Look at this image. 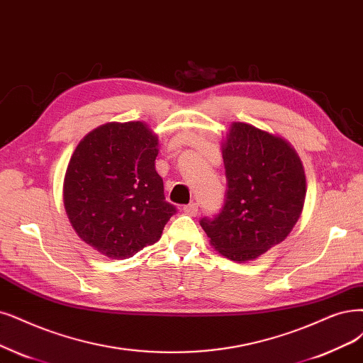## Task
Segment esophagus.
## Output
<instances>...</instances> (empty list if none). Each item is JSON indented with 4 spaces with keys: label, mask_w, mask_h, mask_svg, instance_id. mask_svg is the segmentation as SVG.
<instances>
[{
    "label": "esophagus",
    "mask_w": 363,
    "mask_h": 363,
    "mask_svg": "<svg viewBox=\"0 0 363 363\" xmlns=\"http://www.w3.org/2000/svg\"><path fill=\"white\" fill-rule=\"evenodd\" d=\"M186 216H191V217H196L197 213H199V205L197 203H190V205H185L184 206V209H182Z\"/></svg>",
    "instance_id": "34e87169"
}]
</instances>
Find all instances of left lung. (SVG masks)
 I'll list each match as a JSON object with an SVG mask.
<instances>
[{
	"label": "left lung",
	"instance_id": "8db88e82",
	"mask_svg": "<svg viewBox=\"0 0 363 363\" xmlns=\"http://www.w3.org/2000/svg\"><path fill=\"white\" fill-rule=\"evenodd\" d=\"M223 158L224 203L200 225L224 257L252 260L283 242L299 220L306 191L303 167L284 139L244 123L232 125Z\"/></svg>",
	"mask_w": 363,
	"mask_h": 363
}]
</instances>
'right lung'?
I'll use <instances>...</instances> for the list:
<instances>
[{"mask_svg":"<svg viewBox=\"0 0 363 363\" xmlns=\"http://www.w3.org/2000/svg\"><path fill=\"white\" fill-rule=\"evenodd\" d=\"M158 140L143 123H111L74 150L64 181V206L88 245L128 259L161 238L178 212L155 170Z\"/></svg>","mask_w":363,"mask_h":363,"instance_id":"obj_1","label":"right lung"}]
</instances>
